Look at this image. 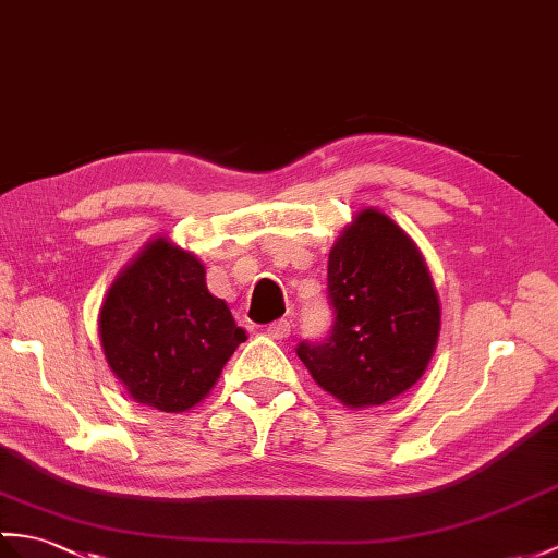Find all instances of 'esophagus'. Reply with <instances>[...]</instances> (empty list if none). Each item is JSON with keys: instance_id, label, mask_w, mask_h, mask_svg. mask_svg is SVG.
<instances>
[{"instance_id": "obj_1", "label": "esophagus", "mask_w": 558, "mask_h": 558, "mask_svg": "<svg viewBox=\"0 0 558 558\" xmlns=\"http://www.w3.org/2000/svg\"><path fill=\"white\" fill-rule=\"evenodd\" d=\"M266 335L274 340H284L290 335V320L280 318L276 323H270V326H266Z\"/></svg>"}]
</instances>
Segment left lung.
I'll use <instances>...</instances> for the list:
<instances>
[{"label": "left lung", "mask_w": 558, "mask_h": 558, "mask_svg": "<svg viewBox=\"0 0 558 558\" xmlns=\"http://www.w3.org/2000/svg\"><path fill=\"white\" fill-rule=\"evenodd\" d=\"M332 328L296 356L344 407H380L421 380L439 335L437 290L416 244L390 216L359 211L328 256Z\"/></svg>", "instance_id": "left-lung-1"}]
</instances>
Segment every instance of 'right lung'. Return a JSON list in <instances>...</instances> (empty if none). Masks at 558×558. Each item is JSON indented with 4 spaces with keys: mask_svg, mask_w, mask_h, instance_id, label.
<instances>
[{
    "mask_svg": "<svg viewBox=\"0 0 558 558\" xmlns=\"http://www.w3.org/2000/svg\"><path fill=\"white\" fill-rule=\"evenodd\" d=\"M99 340L128 395L180 413L211 392L247 335L206 288L199 258L157 238L111 282L99 311Z\"/></svg>",
    "mask_w": 558,
    "mask_h": 558,
    "instance_id": "add662e5",
    "label": "right lung"
}]
</instances>
